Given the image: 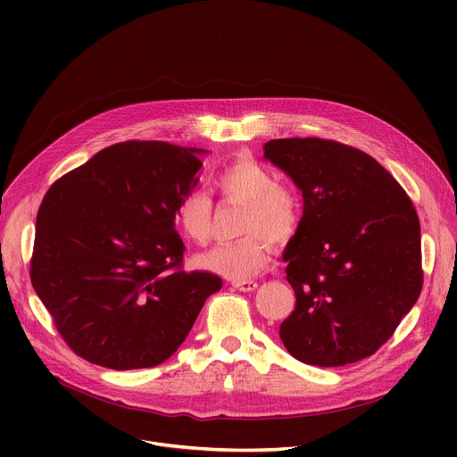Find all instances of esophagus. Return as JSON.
<instances>
[{
  "label": "esophagus",
  "mask_w": 457,
  "mask_h": 457,
  "mask_svg": "<svg viewBox=\"0 0 457 457\" xmlns=\"http://www.w3.org/2000/svg\"><path fill=\"white\" fill-rule=\"evenodd\" d=\"M233 287L238 289V291H244V293H249V291H254L258 287V284L254 280H235L233 282Z\"/></svg>",
  "instance_id": "obj_1"
}]
</instances>
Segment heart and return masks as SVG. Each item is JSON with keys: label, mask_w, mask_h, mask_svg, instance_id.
Listing matches in <instances>:
<instances>
[{"label": "heart", "mask_w": 457, "mask_h": 457, "mask_svg": "<svg viewBox=\"0 0 457 457\" xmlns=\"http://www.w3.org/2000/svg\"><path fill=\"white\" fill-rule=\"evenodd\" d=\"M212 187L224 201L244 206L242 238L220 242L199 254L203 270L231 280H247L268 266L270 253L262 237L282 244L293 237L300 220L296 193L282 184L266 166L249 159L228 164L212 177ZM213 203L204 189L184 193L177 204V222L182 233L197 244L210 237Z\"/></svg>", "instance_id": "b5f03b06"}]
</instances>
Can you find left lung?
<instances>
[{
    "instance_id": "obj_1",
    "label": "left lung",
    "mask_w": 457,
    "mask_h": 457,
    "mask_svg": "<svg viewBox=\"0 0 457 457\" xmlns=\"http://www.w3.org/2000/svg\"><path fill=\"white\" fill-rule=\"evenodd\" d=\"M264 159L303 199L282 256L296 296L280 325L286 349L318 367L374 354L423 286L420 219L411 199L376 159L337 141L273 139Z\"/></svg>"
}]
</instances>
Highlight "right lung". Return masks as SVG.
Wrapping results in <instances>:
<instances>
[{
	"instance_id": "1",
	"label": "right lung",
	"mask_w": 457,
	"mask_h": 457,
	"mask_svg": "<svg viewBox=\"0 0 457 457\" xmlns=\"http://www.w3.org/2000/svg\"><path fill=\"white\" fill-rule=\"evenodd\" d=\"M201 148L126 141L55 180L36 219L30 280L69 347L90 363L146 369L186 340L222 278L184 271L175 212Z\"/></svg>"
}]
</instances>
